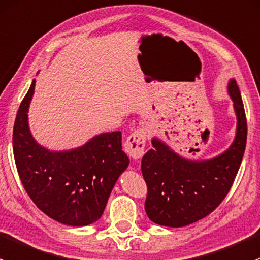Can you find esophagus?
<instances>
[{"label":"esophagus","mask_w":260,"mask_h":260,"mask_svg":"<svg viewBox=\"0 0 260 260\" xmlns=\"http://www.w3.org/2000/svg\"><path fill=\"white\" fill-rule=\"evenodd\" d=\"M145 144H146V130L143 127L134 130L127 138L125 143V150L133 159L138 160L143 157L145 152Z\"/></svg>","instance_id":"esophagus-1"}]
</instances>
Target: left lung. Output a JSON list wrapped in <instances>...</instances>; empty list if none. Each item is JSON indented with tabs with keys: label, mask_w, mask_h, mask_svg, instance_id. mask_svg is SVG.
I'll return each mask as SVG.
<instances>
[{
	"label": "left lung",
	"mask_w": 260,
	"mask_h": 260,
	"mask_svg": "<svg viewBox=\"0 0 260 260\" xmlns=\"http://www.w3.org/2000/svg\"><path fill=\"white\" fill-rule=\"evenodd\" d=\"M237 114V136L232 146L207 161H190L161 141L141 160V173L148 186L145 211L159 225L180 228L209 215L232 188L242 164L247 144V117L239 87L234 79L228 85Z\"/></svg>",
	"instance_id": "left-lung-1"
}]
</instances>
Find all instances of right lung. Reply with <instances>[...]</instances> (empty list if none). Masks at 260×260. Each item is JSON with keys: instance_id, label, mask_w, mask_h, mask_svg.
Wrapping results in <instances>:
<instances>
[{"instance_id": "right-lung-1", "label": "right lung", "mask_w": 260, "mask_h": 260, "mask_svg": "<svg viewBox=\"0 0 260 260\" xmlns=\"http://www.w3.org/2000/svg\"><path fill=\"white\" fill-rule=\"evenodd\" d=\"M35 80L13 126V156L21 183L40 210L58 223L89 225L103 215L120 174L129 165L121 133H105L70 151H50L32 138L27 111Z\"/></svg>"}]
</instances>
